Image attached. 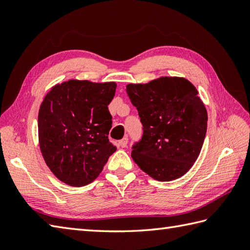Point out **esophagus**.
I'll use <instances>...</instances> for the list:
<instances>
[{"mask_svg": "<svg viewBox=\"0 0 250 250\" xmlns=\"http://www.w3.org/2000/svg\"><path fill=\"white\" fill-rule=\"evenodd\" d=\"M126 145H128V137H125V139H122V140L119 142V146H121L122 148L126 147Z\"/></svg>", "mask_w": 250, "mask_h": 250, "instance_id": "obj_1", "label": "esophagus"}]
</instances>
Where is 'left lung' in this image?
Returning <instances> with one entry per match:
<instances>
[{
  "mask_svg": "<svg viewBox=\"0 0 250 250\" xmlns=\"http://www.w3.org/2000/svg\"><path fill=\"white\" fill-rule=\"evenodd\" d=\"M126 93L141 118L142 140L132 159L160 182L182 177L198 159L207 129V111L198 90L183 77H160L126 84Z\"/></svg>",
  "mask_w": 250,
  "mask_h": 250,
  "instance_id": "left-lung-1",
  "label": "left lung"
}]
</instances>
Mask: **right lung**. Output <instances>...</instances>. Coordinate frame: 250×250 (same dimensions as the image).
I'll return each mask as SVG.
<instances>
[{
  "instance_id": "1",
  "label": "right lung",
  "mask_w": 250,
  "mask_h": 250,
  "mask_svg": "<svg viewBox=\"0 0 250 250\" xmlns=\"http://www.w3.org/2000/svg\"><path fill=\"white\" fill-rule=\"evenodd\" d=\"M116 83L71 81L46 94L39 111V141L50 171L73 187L92 183L116 151L108 140Z\"/></svg>"
}]
</instances>
